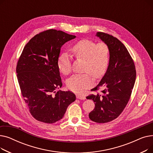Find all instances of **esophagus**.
I'll return each mask as SVG.
<instances>
[{"label": "esophagus", "instance_id": "esophagus-1", "mask_svg": "<svg viewBox=\"0 0 153 153\" xmlns=\"http://www.w3.org/2000/svg\"><path fill=\"white\" fill-rule=\"evenodd\" d=\"M76 98L80 100H85V97L84 95H76Z\"/></svg>", "mask_w": 153, "mask_h": 153}]
</instances>
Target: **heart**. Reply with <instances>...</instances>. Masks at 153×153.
<instances>
[{"label": "heart", "instance_id": "1", "mask_svg": "<svg viewBox=\"0 0 153 153\" xmlns=\"http://www.w3.org/2000/svg\"><path fill=\"white\" fill-rule=\"evenodd\" d=\"M71 51L77 59L84 61L82 71L87 72L72 76L66 81V85L75 92H82L92 85V75L94 78L102 77L107 69L110 59V49L105 43L95 42L89 39L80 40L71 48ZM58 69L64 75L71 71V59L66 53H61L58 57Z\"/></svg>", "mask_w": 153, "mask_h": 153}]
</instances>
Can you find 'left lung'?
<instances>
[{"instance_id":"obj_1","label":"left lung","mask_w":153,"mask_h":153,"mask_svg":"<svg viewBox=\"0 0 153 153\" xmlns=\"http://www.w3.org/2000/svg\"><path fill=\"white\" fill-rule=\"evenodd\" d=\"M96 36L109 47V64L99 84L91 90L102 89L101 92L86 98L95 102L89 118L94 122L104 123L117 118L127 105L135 82L136 69L129 52L119 39L103 32H97Z\"/></svg>"}]
</instances>
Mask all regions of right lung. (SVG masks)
<instances>
[{
	"label": "right lung",
	"instance_id": "1",
	"mask_svg": "<svg viewBox=\"0 0 153 153\" xmlns=\"http://www.w3.org/2000/svg\"><path fill=\"white\" fill-rule=\"evenodd\" d=\"M76 38L54 29L41 32L24 47L16 71L21 93L31 115L45 123H54L75 101L71 91L56 92L62 83L57 61L62 46Z\"/></svg>",
	"mask_w": 153,
	"mask_h": 153
}]
</instances>
